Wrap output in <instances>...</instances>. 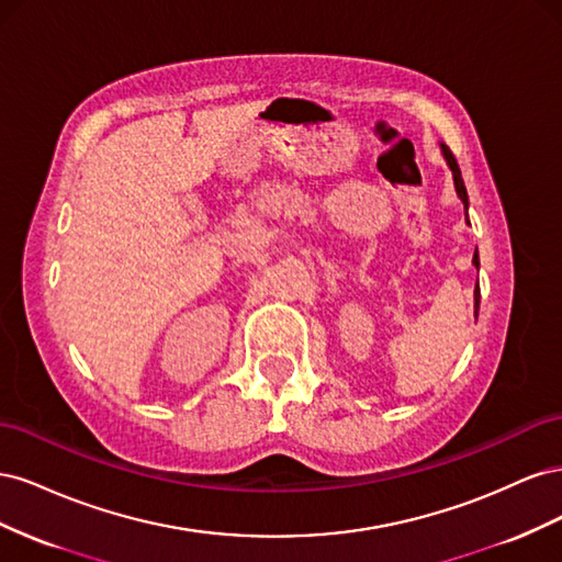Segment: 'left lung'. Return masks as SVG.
I'll use <instances>...</instances> for the list:
<instances>
[{"label": "left lung", "instance_id": "1", "mask_svg": "<svg viewBox=\"0 0 562 562\" xmlns=\"http://www.w3.org/2000/svg\"><path fill=\"white\" fill-rule=\"evenodd\" d=\"M443 155H446V161H448V166L452 168V178H454V190H457V194H459V199L464 201V209L469 206V196H467V187H464V180H462V171H459V166H457V159H454V155L450 151V147H446L443 145ZM469 220V217H467ZM473 265L479 267V252L473 255ZM473 297H475V310H479V300H481V288L475 285V293H473Z\"/></svg>", "mask_w": 562, "mask_h": 562}]
</instances>
